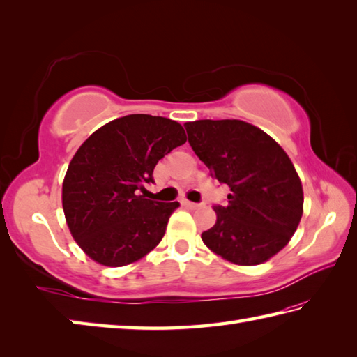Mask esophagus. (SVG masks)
<instances>
[{
	"instance_id": "obj_1",
	"label": "esophagus",
	"mask_w": 357,
	"mask_h": 357,
	"mask_svg": "<svg viewBox=\"0 0 357 357\" xmlns=\"http://www.w3.org/2000/svg\"><path fill=\"white\" fill-rule=\"evenodd\" d=\"M183 206H185L188 208H198L199 204L198 202H192V201H183Z\"/></svg>"
}]
</instances>
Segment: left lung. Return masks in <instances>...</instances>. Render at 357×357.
Instances as JSON below:
<instances>
[{
    "label": "left lung",
    "instance_id": "8db88e82",
    "mask_svg": "<svg viewBox=\"0 0 357 357\" xmlns=\"http://www.w3.org/2000/svg\"><path fill=\"white\" fill-rule=\"evenodd\" d=\"M188 142L211 178L230 187L216 224L201 238L211 252L239 265L268 261L291 239L304 193L284 149L261 128L239 119L184 124Z\"/></svg>",
    "mask_w": 357,
    "mask_h": 357
}]
</instances>
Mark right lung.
I'll use <instances>...</instances> for the list:
<instances>
[{"mask_svg": "<svg viewBox=\"0 0 357 357\" xmlns=\"http://www.w3.org/2000/svg\"><path fill=\"white\" fill-rule=\"evenodd\" d=\"M176 121L127 115L98 128L78 149L63 183V208L78 245L93 261L123 267L161 242L179 202L141 195L159 159L185 142Z\"/></svg>", "mask_w": 357, "mask_h": 357, "instance_id": "obj_1", "label": "right lung"}]
</instances>
